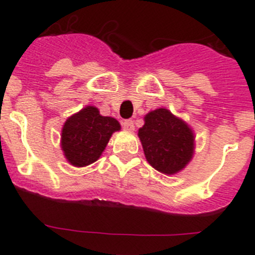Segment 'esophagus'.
Here are the masks:
<instances>
[{
    "label": "esophagus",
    "mask_w": 255,
    "mask_h": 255,
    "mask_svg": "<svg viewBox=\"0 0 255 255\" xmlns=\"http://www.w3.org/2000/svg\"><path fill=\"white\" fill-rule=\"evenodd\" d=\"M123 128L126 130V131H134V123L131 120H126L123 123Z\"/></svg>",
    "instance_id": "obj_1"
}]
</instances>
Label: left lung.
Instances as JSON below:
<instances>
[{
    "label": "left lung",
    "mask_w": 255,
    "mask_h": 255,
    "mask_svg": "<svg viewBox=\"0 0 255 255\" xmlns=\"http://www.w3.org/2000/svg\"><path fill=\"white\" fill-rule=\"evenodd\" d=\"M148 163L164 175L180 172L193 159L195 135L185 121L167 108H157L144 116L138 130Z\"/></svg>",
    "instance_id": "obj_1"
}]
</instances>
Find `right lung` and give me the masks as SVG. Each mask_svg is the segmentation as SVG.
Instances as JSON below:
<instances>
[{
    "mask_svg": "<svg viewBox=\"0 0 255 255\" xmlns=\"http://www.w3.org/2000/svg\"><path fill=\"white\" fill-rule=\"evenodd\" d=\"M120 123L110 116H102L94 106H85L67 117L61 130V149L65 158L75 167L89 166L102 155Z\"/></svg>",
    "mask_w": 255,
    "mask_h": 255,
    "instance_id": "obj_1",
    "label": "right lung"
}]
</instances>
